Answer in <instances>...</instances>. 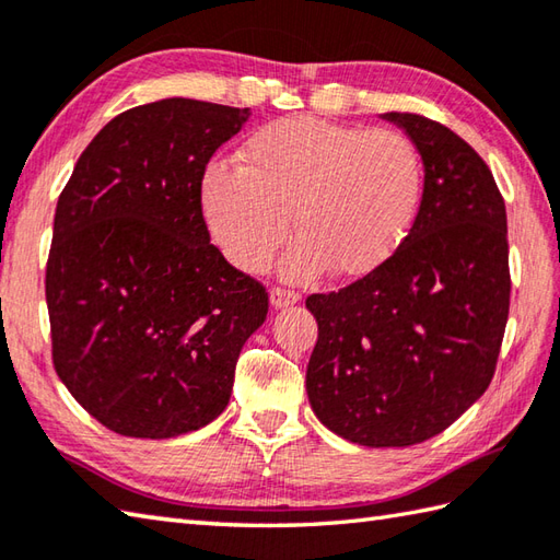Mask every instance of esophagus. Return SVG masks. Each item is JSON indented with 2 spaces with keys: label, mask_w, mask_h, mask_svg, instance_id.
Wrapping results in <instances>:
<instances>
[{
  "label": "esophagus",
  "mask_w": 560,
  "mask_h": 560,
  "mask_svg": "<svg viewBox=\"0 0 560 560\" xmlns=\"http://www.w3.org/2000/svg\"><path fill=\"white\" fill-rule=\"evenodd\" d=\"M269 301H271V307H289L293 303L301 301V293L299 291H291V289H283V287H273L269 291Z\"/></svg>",
  "instance_id": "34e87169"
}]
</instances>
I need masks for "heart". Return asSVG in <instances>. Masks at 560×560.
Masks as SVG:
<instances>
[{
    "label": "heart",
    "mask_w": 560,
    "mask_h": 560,
    "mask_svg": "<svg viewBox=\"0 0 560 560\" xmlns=\"http://www.w3.org/2000/svg\"><path fill=\"white\" fill-rule=\"evenodd\" d=\"M237 161L211 163L199 199L213 241L243 271L273 257L291 213L301 241L283 259L289 279H315L327 267L363 277L392 257L419 209V151L392 129L281 117L255 129Z\"/></svg>",
    "instance_id": "obj_1"
}]
</instances>
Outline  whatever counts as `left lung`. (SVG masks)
<instances>
[{
	"mask_svg": "<svg viewBox=\"0 0 560 560\" xmlns=\"http://www.w3.org/2000/svg\"><path fill=\"white\" fill-rule=\"evenodd\" d=\"M383 117L421 153V207L377 269L307 295L319 335L305 387L331 433L407 447L443 433L491 385L510 311L508 219L467 141L423 115Z\"/></svg>",
	"mask_w": 560,
	"mask_h": 560,
	"instance_id": "obj_1",
	"label": "left lung"
}]
</instances>
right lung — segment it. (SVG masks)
<instances>
[{"label": "right lung", "mask_w": 560, "mask_h": 560, "mask_svg": "<svg viewBox=\"0 0 560 560\" xmlns=\"http://www.w3.org/2000/svg\"><path fill=\"white\" fill-rule=\"evenodd\" d=\"M249 108L165 98L83 149L57 199L45 299L52 363L93 419L127 438L192 433L229 407L267 289L209 243L199 185Z\"/></svg>", "instance_id": "right-lung-1"}]
</instances>
